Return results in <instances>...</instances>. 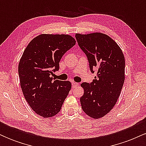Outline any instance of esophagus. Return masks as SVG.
I'll return each instance as SVG.
<instances>
[{
    "instance_id": "1",
    "label": "esophagus",
    "mask_w": 146,
    "mask_h": 146,
    "mask_svg": "<svg viewBox=\"0 0 146 146\" xmlns=\"http://www.w3.org/2000/svg\"><path fill=\"white\" fill-rule=\"evenodd\" d=\"M78 85H79V84H78V83L74 82H72V88H76V87L78 86Z\"/></svg>"
}]
</instances>
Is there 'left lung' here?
Wrapping results in <instances>:
<instances>
[{"instance_id": "1", "label": "left lung", "mask_w": 146, "mask_h": 146, "mask_svg": "<svg viewBox=\"0 0 146 146\" xmlns=\"http://www.w3.org/2000/svg\"><path fill=\"white\" fill-rule=\"evenodd\" d=\"M80 48L88 58L90 71L97 76L91 83L83 82L82 108L98 119L113 109L125 80V58L121 48L110 37L102 33L75 34Z\"/></svg>"}]
</instances>
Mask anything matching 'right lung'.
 Segmentation results:
<instances>
[{
	"mask_svg": "<svg viewBox=\"0 0 146 146\" xmlns=\"http://www.w3.org/2000/svg\"><path fill=\"white\" fill-rule=\"evenodd\" d=\"M71 36L40 34L29 43L23 53L18 74L25 100L33 111L47 118L60 111L71 88L69 81L53 80L62 57L75 44Z\"/></svg>",
	"mask_w": 146,
	"mask_h": 146,
	"instance_id": "add662e5",
	"label": "right lung"
}]
</instances>
